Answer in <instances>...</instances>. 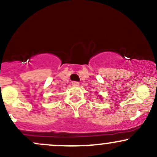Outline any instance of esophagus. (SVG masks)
I'll use <instances>...</instances> for the list:
<instances>
[{"label": "esophagus", "mask_w": 157, "mask_h": 157, "mask_svg": "<svg viewBox=\"0 0 157 157\" xmlns=\"http://www.w3.org/2000/svg\"><path fill=\"white\" fill-rule=\"evenodd\" d=\"M72 86H79V82L74 81V82H72Z\"/></svg>", "instance_id": "esophagus-1"}]
</instances>
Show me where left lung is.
I'll list each match as a JSON object with an SVG mask.
<instances>
[{"label": "left lung", "mask_w": 157, "mask_h": 157, "mask_svg": "<svg viewBox=\"0 0 157 157\" xmlns=\"http://www.w3.org/2000/svg\"><path fill=\"white\" fill-rule=\"evenodd\" d=\"M97 97H100V99L102 100V96H101V95H98V96H97Z\"/></svg>", "instance_id": "1"}]
</instances>
